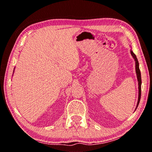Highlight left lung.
Here are the masks:
<instances>
[{
	"label": "left lung",
	"mask_w": 152,
	"mask_h": 152,
	"mask_svg": "<svg viewBox=\"0 0 152 152\" xmlns=\"http://www.w3.org/2000/svg\"><path fill=\"white\" fill-rule=\"evenodd\" d=\"M131 54L133 56V57L134 58L135 61H136V75H137V78H138V89H139V93H138V103H137V107H138V104L140 102V97H141V84H142V80H141V74H140V68H139V63L138 61V59H137L136 56L135 54L133 53L132 51H131Z\"/></svg>",
	"instance_id": "1"
}]
</instances>
